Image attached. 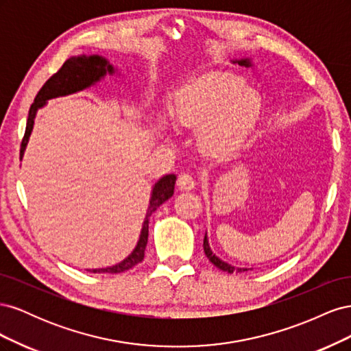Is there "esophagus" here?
Wrapping results in <instances>:
<instances>
[{"mask_svg":"<svg viewBox=\"0 0 351 351\" xmlns=\"http://www.w3.org/2000/svg\"><path fill=\"white\" fill-rule=\"evenodd\" d=\"M177 186L180 190H183V192H189V190H193L196 186V180L192 174L189 173H182L177 178Z\"/></svg>","mask_w":351,"mask_h":351,"instance_id":"obj_1","label":"esophagus"}]
</instances>
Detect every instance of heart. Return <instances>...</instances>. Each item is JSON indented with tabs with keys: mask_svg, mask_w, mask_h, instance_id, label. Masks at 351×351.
<instances>
[{
	"mask_svg": "<svg viewBox=\"0 0 351 351\" xmlns=\"http://www.w3.org/2000/svg\"><path fill=\"white\" fill-rule=\"evenodd\" d=\"M169 112L180 129L197 130L202 152L222 159L239 151L254 129L261 98L234 74L210 71L180 88Z\"/></svg>",
	"mask_w": 351,
	"mask_h": 351,
	"instance_id": "obj_1",
	"label": "heart"
}]
</instances>
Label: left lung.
Listing matches in <instances>:
<instances>
[{"mask_svg":"<svg viewBox=\"0 0 351 351\" xmlns=\"http://www.w3.org/2000/svg\"><path fill=\"white\" fill-rule=\"evenodd\" d=\"M232 62H237L239 66H244V67H250L252 66V61L250 58H241V60H232ZM204 250H205V254L206 258L215 265L217 268H219L221 271H226L228 274H232V272H244V271H249L247 268H237V267H232V265L224 262L222 259H219L218 256H215L214 253H212L210 247H209V241H208V236L205 234V239H204Z\"/></svg>","mask_w":351,"mask_h":351,"instance_id":"obj_1","label":"left lung"}]
</instances>
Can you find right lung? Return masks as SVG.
Here are the masks:
<instances>
[{
    "mask_svg": "<svg viewBox=\"0 0 351 351\" xmlns=\"http://www.w3.org/2000/svg\"><path fill=\"white\" fill-rule=\"evenodd\" d=\"M114 74L115 69L110 64V61L102 56H77L69 58L61 69L52 74V76L45 82L44 86L38 92L34 104L30 105L29 117L26 123V132L22 141V147H20V159L23 158L26 145L29 142V136L34 129L35 117L39 108L44 107L48 99L66 97V95H71L80 92L83 89H88L93 86L95 83H98L101 79L105 77V74ZM176 176L167 174L161 177L155 183L152 189V195L149 200V208H147L146 217L142 226L141 237L137 241L134 250L120 263L112 265L108 268H99V269H88L90 272H110V274H120L127 269L133 268L134 265L143 261L145 258V249L147 244V236H149V217L154 212L161 206L165 200H168L174 195V184H176Z\"/></svg>",
    "mask_w": 351,
    "mask_h": 351,
    "instance_id": "obj_1",
    "label": "right lung"
}]
</instances>
